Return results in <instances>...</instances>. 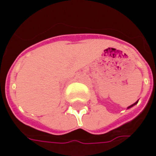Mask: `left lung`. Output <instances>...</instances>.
Returning <instances> with one entry per match:
<instances>
[{"label": "left lung", "mask_w": 156, "mask_h": 156, "mask_svg": "<svg viewBox=\"0 0 156 156\" xmlns=\"http://www.w3.org/2000/svg\"><path fill=\"white\" fill-rule=\"evenodd\" d=\"M137 102H138V101H136V102H135V103H134V104H133V105H131V106H129V108H131V107H133V106H134V105L136 104V103H137Z\"/></svg>", "instance_id": "1"}]
</instances>
